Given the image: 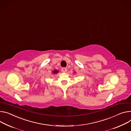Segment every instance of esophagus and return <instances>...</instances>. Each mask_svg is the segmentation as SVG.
Masks as SVG:
<instances>
[{
    "label": "esophagus",
    "instance_id": "1",
    "mask_svg": "<svg viewBox=\"0 0 131 131\" xmlns=\"http://www.w3.org/2000/svg\"><path fill=\"white\" fill-rule=\"evenodd\" d=\"M67 68H62V69H61V71L62 72H64V73H65V72H67Z\"/></svg>",
    "mask_w": 131,
    "mask_h": 131
}]
</instances>
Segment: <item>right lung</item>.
I'll use <instances>...</instances> for the list:
<instances>
[{"label":"right lung","instance_id":"add662e5","mask_svg":"<svg viewBox=\"0 0 131 131\" xmlns=\"http://www.w3.org/2000/svg\"><path fill=\"white\" fill-rule=\"evenodd\" d=\"M58 72V71L57 70H55L53 71V73L54 74H56V73H57Z\"/></svg>","mask_w":131,"mask_h":131}]
</instances>
